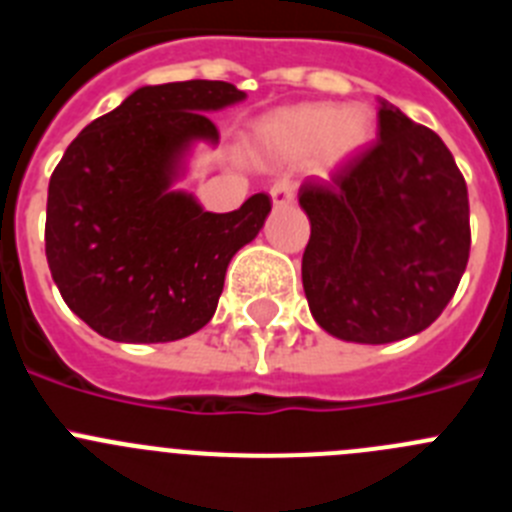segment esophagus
Instances as JSON below:
<instances>
[{
	"label": "esophagus",
	"mask_w": 512,
	"mask_h": 512,
	"mask_svg": "<svg viewBox=\"0 0 512 512\" xmlns=\"http://www.w3.org/2000/svg\"><path fill=\"white\" fill-rule=\"evenodd\" d=\"M294 200V182L292 180H276L274 187H271V203L276 205V208H281V205H289Z\"/></svg>",
	"instance_id": "esophagus-1"
}]
</instances>
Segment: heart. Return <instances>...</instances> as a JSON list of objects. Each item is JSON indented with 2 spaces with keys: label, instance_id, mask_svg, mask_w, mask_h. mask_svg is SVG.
<instances>
[{
  "label": "heart",
  "instance_id": "b5f03b06",
  "mask_svg": "<svg viewBox=\"0 0 512 512\" xmlns=\"http://www.w3.org/2000/svg\"><path fill=\"white\" fill-rule=\"evenodd\" d=\"M373 134V116L365 106L337 109L332 103H304L269 116L261 124V139L287 159L314 152L317 164L335 170L355 157Z\"/></svg>",
  "mask_w": 512,
  "mask_h": 512
}]
</instances>
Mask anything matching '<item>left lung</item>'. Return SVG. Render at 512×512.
Segmentation results:
<instances>
[{"label": "left lung", "instance_id": "left-lung-1", "mask_svg": "<svg viewBox=\"0 0 512 512\" xmlns=\"http://www.w3.org/2000/svg\"><path fill=\"white\" fill-rule=\"evenodd\" d=\"M302 284L322 330L386 345L426 330L470 259L467 182L437 131L383 101L378 142L299 187Z\"/></svg>", "mask_w": 512, "mask_h": 512}]
</instances>
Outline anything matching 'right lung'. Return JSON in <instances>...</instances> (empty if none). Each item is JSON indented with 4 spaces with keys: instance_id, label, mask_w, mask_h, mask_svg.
Instances as JSON below:
<instances>
[{
    "instance_id": "1",
    "label": "right lung",
    "mask_w": 512,
    "mask_h": 512,
    "mask_svg": "<svg viewBox=\"0 0 512 512\" xmlns=\"http://www.w3.org/2000/svg\"><path fill=\"white\" fill-rule=\"evenodd\" d=\"M246 98L233 83L144 86L65 149L48 187L50 274L91 330L116 342H172L210 322L225 269L259 236L271 198L208 213L172 190L192 142H218L205 111Z\"/></svg>"
}]
</instances>
